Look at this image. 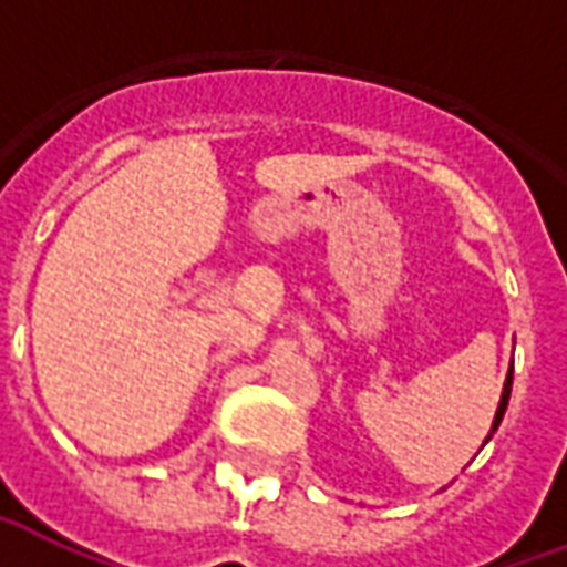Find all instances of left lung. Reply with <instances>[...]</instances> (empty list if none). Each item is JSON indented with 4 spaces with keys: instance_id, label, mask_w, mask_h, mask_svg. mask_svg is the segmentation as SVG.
<instances>
[{
    "instance_id": "obj_1",
    "label": "left lung",
    "mask_w": 567,
    "mask_h": 567,
    "mask_svg": "<svg viewBox=\"0 0 567 567\" xmlns=\"http://www.w3.org/2000/svg\"><path fill=\"white\" fill-rule=\"evenodd\" d=\"M508 396H512V370H508V379H506V388H503V399H499V408H497V416H494V429L491 432H497L499 420L506 414V405H508ZM491 437V434H488Z\"/></svg>"
}]
</instances>
